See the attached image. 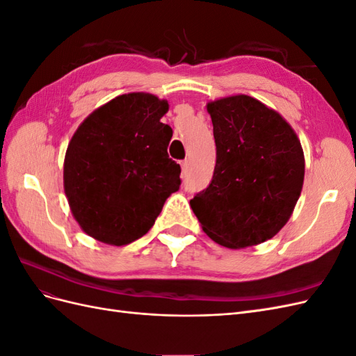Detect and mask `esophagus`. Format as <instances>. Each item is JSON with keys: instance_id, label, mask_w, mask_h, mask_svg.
<instances>
[{"instance_id": "obj_1", "label": "esophagus", "mask_w": 356, "mask_h": 356, "mask_svg": "<svg viewBox=\"0 0 356 356\" xmlns=\"http://www.w3.org/2000/svg\"><path fill=\"white\" fill-rule=\"evenodd\" d=\"M181 169H182V174H187L188 169H190V161L186 159L181 161Z\"/></svg>"}]
</instances>
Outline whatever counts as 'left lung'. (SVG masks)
<instances>
[{
    "mask_svg": "<svg viewBox=\"0 0 356 356\" xmlns=\"http://www.w3.org/2000/svg\"><path fill=\"white\" fill-rule=\"evenodd\" d=\"M217 145L211 184L190 200L209 238L227 248L272 239L303 188L305 154L285 118L251 96L209 102Z\"/></svg>",
    "mask_w": 356,
    "mask_h": 356,
    "instance_id": "left-lung-1",
    "label": "left lung"
}]
</instances>
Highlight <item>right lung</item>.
<instances>
[{
  "label": "right lung",
  "mask_w": 356,
  "mask_h": 356,
  "mask_svg": "<svg viewBox=\"0 0 356 356\" xmlns=\"http://www.w3.org/2000/svg\"><path fill=\"white\" fill-rule=\"evenodd\" d=\"M169 104L157 96L120 95L95 110L72 135L63 161V188L75 221L96 241L122 246L153 227L181 186L169 159Z\"/></svg>",
  "instance_id": "right-lung-1"
}]
</instances>
